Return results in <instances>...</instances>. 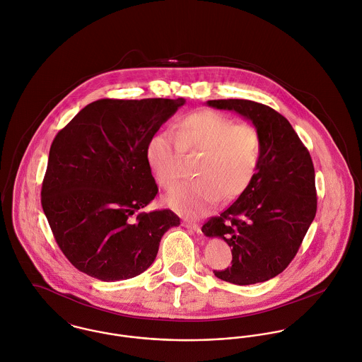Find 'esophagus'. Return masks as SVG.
<instances>
[{
	"instance_id": "esophagus-1",
	"label": "esophagus",
	"mask_w": 362,
	"mask_h": 362,
	"mask_svg": "<svg viewBox=\"0 0 362 362\" xmlns=\"http://www.w3.org/2000/svg\"><path fill=\"white\" fill-rule=\"evenodd\" d=\"M183 226H186L187 229H192V230H194V232H197V233H202L200 225L196 223V222H193V221H190V219H185V221H183Z\"/></svg>"
}]
</instances>
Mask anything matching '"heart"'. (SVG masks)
Wrapping results in <instances>:
<instances>
[{"label": "heart", "mask_w": 362, "mask_h": 362, "mask_svg": "<svg viewBox=\"0 0 362 362\" xmlns=\"http://www.w3.org/2000/svg\"><path fill=\"white\" fill-rule=\"evenodd\" d=\"M185 153H200L199 179L179 186L166 202L180 214L200 216L217 204L221 194L230 200L249 187L259 165L262 139L256 127L236 124L214 110L185 115L175 126V136L160 132L148 143L146 158L162 187L177 185Z\"/></svg>", "instance_id": "heart-1"}]
</instances>
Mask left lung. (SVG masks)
Returning a JSON list of instances; mask_svg holds the SVG:
<instances>
[{"label": "left lung", "mask_w": 362, "mask_h": 362, "mask_svg": "<svg viewBox=\"0 0 362 362\" xmlns=\"http://www.w3.org/2000/svg\"><path fill=\"white\" fill-rule=\"evenodd\" d=\"M250 120L262 139V153L249 187L202 228L232 247V266L218 279L249 286L283 273L295 257L313 218L317 199L315 168L288 120L274 109L245 99L209 100Z\"/></svg>", "instance_id": "obj_1"}]
</instances>
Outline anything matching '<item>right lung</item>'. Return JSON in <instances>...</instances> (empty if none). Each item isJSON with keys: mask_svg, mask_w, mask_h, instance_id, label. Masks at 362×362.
<instances>
[{"mask_svg": "<svg viewBox=\"0 0 362 362\" xmlns=\"http://www.w3.org/2000/svg\"><path fill=\"white\" fill-rule=\"evenodd\" d=\"M185 102L99 99L54 137L42 207L79 272L102 281L133 279L153 263L163 233L180 223L170 210L139 211L158 193L148 143Z\"/></svg>", "mask_w": 362, "mask_h": 362, "instance_id": "obj_1", "label": "right lung"}]
</instances>
